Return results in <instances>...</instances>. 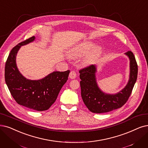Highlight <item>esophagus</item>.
<instances>
[{
	"label": "esophagus",
	"mask_w": 148,
	"mask_h": 148,
	"mask_svg": "<svg viewBox=\"0 0 148 148\" xmlns=\"http://www.w3.org/2000/svg\"><path fill=\"white\" fill-rule=\"evenodd\" d=\"M76 77V73L75 71H71L69 74V78L70 79H75Z\"/></svg>",
	"instance_id": "34e87169"
}]
</instances>
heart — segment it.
Here are the masks:
<instances>
[{"instance_id":"1","label":"heart","mask_w":148,"mask_h":148,"mask_svg":"<svg viewBox=\"0 0 148 148\" xmlns=\"http://www.w3.org/2000/svg\"><path fill=\"white\" fill-rule=\"evenodd\" d=\"M95 46L96 44L92 40L82 41L72 47L69 51V55L70 58H76L88 53L83 60V63L85 65L90 64L95 61L101 51L100 47H96L93 49Z\"/></svg>"}]
</instances>
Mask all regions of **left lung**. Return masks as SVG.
Returning <instances> with one entry per match:
<instances>
[{
  "label": "left lung",
  "instance_id": "8db88e82",
  "mask_svg": "<svg viewBox=\"0 0 148 148\" xmlns=\"http://www.w3.org/2000/svg\"><path fill=\"white\" fill-rule=\"evenodd\" d=\"M130 61L129 79L126 86L115 94L106 93L98 87L96 65H91L79 70L81 97L86 107L93 113L101 114L121 108L132 93L137 78L138 66L133 53H125Z\"/></svg>",
  "mask_w": 148,
  "mask_h": 148
}]
</instances>
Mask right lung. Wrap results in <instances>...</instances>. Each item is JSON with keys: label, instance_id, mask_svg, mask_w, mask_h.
<instances>
[{"label": "right lung", "instance_id": "obj_1", "mask_svg": "<svg viewBox=\"0 0 148 148\" xmlns=\"http://www.w3.org/2000/svg\"><path fill=\"white\" fill-rule=\"evenodd\" d=\"M33 36L17 44L11 50L5 67V79L11 95L19 105L34 110L49 109L68 79L70 70L53 72L44 78L31 80L24 77L16 64V55L22 45L32 42Z\"/></svg>", "mask_w": 148, "mask_h": 148}]
</instances>
